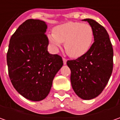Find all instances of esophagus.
I'll list each match as a JSON object with an SVG mask.
<instances>
[{
  "label": "esophagus",
  "mask_w": 120,
  "mask_h": 120,
  "mask_svg": "<svg viewBox=\"0 0 120 120\" xmlns=\"http://www.w3.org/2000/svg\"><path fill=\"white\" fill-rule=\"evenodd\" d=\"M63 64H64V65H65V64L67 63V59H66L65 58H63Z\"/></svg>",
  "instance_id": "obj_1"
}]
</instances>
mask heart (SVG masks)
I'll return each instance as SVG.
<instances>
[{"mask_svg":"<svg viewBox=\"0 0 120 120\" xmlns=\"http://www.w3.org/2000/svg\"><path fill=\"white\" fill-rule=\"evenodd\" d=\"M49 42L55 48L65 43V49L71 57L78 58L87 53L94 41V30L89 24L68 22L55 26L53 34L48 35Z\"/></svg>","mask_w":120,"mask_h":120,"instance_id":"b5f03b06","label":"heart"}]
</instances>
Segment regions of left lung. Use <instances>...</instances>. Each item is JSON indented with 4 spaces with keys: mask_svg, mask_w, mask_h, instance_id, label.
<instances>
[{
    "mask_svg": "<svg viewBox=\"0 0 120 120\" xmlns=\"http://www.w3.org/2000/svg\"><path fill=\"white\" fill-rule=\"evenodd\" d=\"M89 22L94 30V43L89 51L75 60H69L72 88L85 100L98 96L108 83L113 70V51L109 35L103 26L93 19Z\"/></svg>",
    "mask_w": 120,
    "mask_h": 120,
    "instance_id": "obj_1",
    "label": "left lung"
}]
</instances>
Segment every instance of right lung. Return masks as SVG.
<instances>
[{
    "label": "right lung",
    "mask_w": 120,
    "mask_h": 120,
    "mask_svg": "<svg viewBox=\"0 0 120 120\" xmlns=\"http://www.w3.org/2000/svg\"><path fill=\"white\" fill-rule=\"evenodd\" d=\"M47 29L43 21H25L11 37L7 55L13 87L26 99L34 101L48 95L53 79L63 65L61 56L47 51Z\"/></svg>",
    "instance_id": "obj_1"
}]
</instances>
